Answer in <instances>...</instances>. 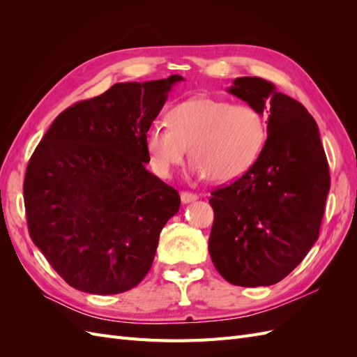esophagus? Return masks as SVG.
<instances>
[{
  "instance_id": "34e87169",
  "label": "esophagus",
  "mask_w": 357,
  "mask_h": 357,
  "mask_svg": "<svg viewBox=\"0 0 357 357\" xmlns=\"http://www.w3.org/2000/svg\"><path fill=\"white\" fill-rule=\"evenodd\" d=\"M180 198H181L183 204H189L192 201H197L198 195H197V193H192V192H181Z\"/></svg>"
}]
</instances>
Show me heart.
<instances>
[{"label": "heart", "mask_w": 357, "mask_h": 357, "mask_svg": "<svg viewBox=\"0 0 357 357\" xmlns=\"http://www.w3.org/2000/svg\"><path fill=\"white\" fill-rule=\"evenodd\" d=\"M266 139V121L255 107L195 96L169 109L167 125L153 123L147 129L146 149L162 178L181 164L188 147L197 176L226 183L256 164Z\"/></svg>", "instance_id": "obj_1"}]
</instances>
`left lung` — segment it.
Masks as SVG:
<instances>
[{"label":"left lung","instance_id":"obj_1","mask_svg":"<svg viewBox=\"0 0 357 357\" xmlns=\"http://www.w3.org/2000/svg\"><path fill=\"white\" fill-rule=\"evenodd\" d=\"M228 92L269 114L268 139L244 176L211 192L208 252L231 284L271 286L319 238L331 188L328 159L314 119L271 82L238 77Z\"/></svg>","mask_w":357,"mask_h":357}]
</instances>
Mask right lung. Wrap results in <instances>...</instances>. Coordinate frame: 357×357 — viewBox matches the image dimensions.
<instances>
[{
	"label": "right lung",
	"mask_w": 357,
	"mask_h": 357,
	"mask_svg": "<svg viewBox=\"0 0 357 357\" xmlns=\"http://www.w3.org/2000/svg\"><path fill=\"white\" fill-rule=\"evenodd\" d=\"M181 80L116 83L75 102L32 153L24 181L31 240L74 289L122 294L152 266L180 195L146 169V132Z\"/></svg>",
	"instance_id": "1"
}]
</instances>
